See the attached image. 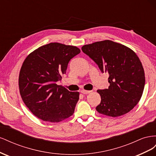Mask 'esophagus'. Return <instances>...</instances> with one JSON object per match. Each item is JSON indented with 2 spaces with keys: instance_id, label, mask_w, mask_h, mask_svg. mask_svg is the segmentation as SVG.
<instances>
[{
  "instance_id": "esophagus-1",
  "label": "esophagus",
  "mask_w": 156,
  "mask_h": 156,
  "mask_svg": "<svg viewBox=\"0 0 156 156\" xmlns=\"http://www.w3.org/2000/svg\"><path fill=\"white\" fill-rule=\"evenodd\" d=\"M92 92V90H81V93H82L83 94H89Z\"/></svg>"
}]
</instances>
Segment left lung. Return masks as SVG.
Returning <instances> with one entry per match:
<instances>
[{"instance_id": "8db88e82", "label": "left lung", "mask_w": 156, "mask_h": 156, "mask_svg": "<svg viewBox=\"0 0 156 156\" xmlns=\"http://www.w3.org/2000/svg\"><path fill=\"white\" fill-rule=\"evenodd\" d=\"M81 49L98 64L102 73L109 74L110 86L97 90L101 103L96 111L117 117L133 109L140 100L145 84L143 65L135 52L111 40L84 45Z\"/></svg>"}]
</instances>
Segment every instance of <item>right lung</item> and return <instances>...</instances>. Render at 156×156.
<instances>
[{
	"label": "right lung",
	"instance_id": "right-lung-1",
	"mask_svg": "<svg viewBox=\"0 0 156 156\" xmlns=\"http://www.w3.org/2000/svg\"><path fill=\"white\" fill-rule=\"evenodd\" d=\"M80 52L75 46L50 43L32 52L23 62L19 77L20 94L38 119L59 122L73 114L79 92H70L56 82L66 73L69 60Z\"/></svg>",
	"mask_w": 156,
	"mask_h": 156
}]
</instances>
